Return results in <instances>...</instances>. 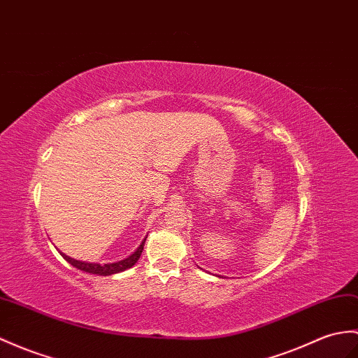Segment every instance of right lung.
<instances>
[{
    "mask_svg": "<svg viewBox=\"0 0 358 358\" xmlns=\"http://www.w3.org/2000/svg\"><path fill=\"white\" fill-rule=\"evenodd\" d=\"M145 241L146 239H143V243L140 244V247L137 248V250L132 253L129 257H127V259L119 261V262H113V264H90V262L73 259V257L66 256L64 253H61V255H62V257H64L66 262H70L73 267H76L78 270H82V271H85V273H91V274H99V276H111V274H115V273L124 271L127 268H131L132 265H134L138 261L141 252H143Z\"/></svg>",
    "mask_w": 358,
    "mask_h": 358,
    "instance_id": "1",
    "label": "right lung"
}]
</instances>
